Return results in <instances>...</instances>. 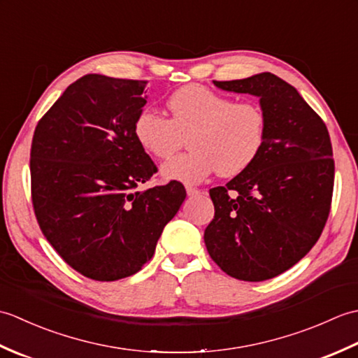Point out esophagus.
I'll list each match as a JSON object with an SVG mask.
<instances>
[{
    "label": "esophagus",
    "instance_id": "esophagus-1",
    "mask_svg": "<svg viewBox=\"0 0 358 358\" xmlns=\"http://www.w3.org/2000/svg\"><path fill=\"white\" fill-rule=\"evenodd\" d=\"M186 192H187L189 196H195V195L201 194V191H199V189H195V187H192V186H186Z\"/></svg>",
    "mask_w": 358,
    "mask_h": 358
}]
</instances>
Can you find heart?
I'll list each match as a JSON object with an SVG mask.
<instances>
[{
  "label": "heart",
  "instance_id": "b5f03b06",
  "mask_svg": "<svg viewBox=\"0 0 358 358\" xmlns=\"http://www.w3.org/2000/svg\"><path fill=\"white\" fill-rule=\"evenodd\" d=\"M169 120L150 108L134 121V136L144 152L169 158L185 143L191 149L162 166L166 181L196 185L217 172L235 177L246 171L262 152L266 117L252 101L235 103L204 86L180 87L167 98Z\"/></svg>",
  "mask_w": 358,
  "mask_h": 358
}]
</instances>
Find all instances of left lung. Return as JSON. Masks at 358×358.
<instances>
[{
  "mask_svg": "<svg viewBox=\"0 0 358 358\" xmlns=\"http://www.w3.org/2000/svg\"><path fill=\"white\" fill-rule=\"evenodd\" d=\"M214 85L257 96L266 136L246 171L209 191L215 217L204 243L227 275L269 280L299 263L320 238L334 189L329 132L299 90L271 72Z\"/></svg>",
  "mask_w": 358,
  "mask_h": 358,
  "instance_id": "obj_1",
  "label": "left lung"
}]
</instances>
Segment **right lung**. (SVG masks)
<instances>
[{
  "label": "right lung",
  "mask_w": 358,
  "mask_h": 358,
  "mask_svg": "<svg viewBox=\"0 0 358 358\" xmlns=\"http://www.w3.org/2000/svg\"><path fill=\"white\" fill-rule=\"evenodd\" d=\"M146 85L85 75L35 129L30 177L38 224L87 278L115 281L138 272L186 199L178 181L135 191L157 172L132 131Z\"/></svg>",
  "instance_id": "obj_1"
}]
</instances>
